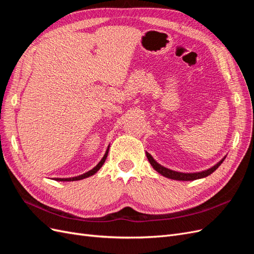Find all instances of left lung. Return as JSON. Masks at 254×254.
<instances>
[{"mask_svg": "<svg viewBox=\"0 0 254 254\" xmlns=\"http://www.w3.org/2000/svg\"><path fill=\"white\" fill-rule=\"evenodd\" d=\"M146 157H147L149 163L151 164V166L153 167V170L157 171L159 174H161L162 176L166 177V178H170L173 180H179V181H193V180H197V179H201L204 178V177H207L209 175H211L212 173H214L215 171L217 170L219 167V165L224 162V160L226 159V156L222 158L217 164H215L214 166H212L209 170H205L202 172H198V173H181V172H176V171H172L170 168H166L163 165L159 164L157 161L152 158V156L150 153H148L146 151Z\"/></svg>", "mask_w": 254, "mask_h": 254, "instance_id": "1", "label": "left lung"}]
</instances>
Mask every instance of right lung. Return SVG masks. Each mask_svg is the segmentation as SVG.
<instances>
[{
	"label": "right lung",
	"mask_w": 254,
	"mask_h": 254,
	"mask_svg": "<svg viewBox=\"0 0 254 254\" xmlns=\"http://www.w3.org/2000/svg\"><path fill=\"white\" fill-rule=\"evenodd\" d=\"M108 151H109V146H108V148H107V150H106V152H105V155H104L103 159H102L101 161H99L98 164H97L95 167L92 168V170H90L89 172L84 173V174H82V175H79V176H77V177H73V178H54V180H56V181H76V180H81V179H84V178H88V177L93 176L95 173H97V171H98L99 168H101V167L103 166V164L105 163V161H106V159H107V156H108Z\"/></svg>",
	"instance_id": "1"
}]
</instances>
